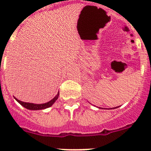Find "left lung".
I'll list each match as a JSON object with an SVG mask.
<instances>
[{
	"instance_id": "1",
	"label": "left lung",
	"mask_w": 151,
	"mask_h": 151,
	"mask_svg": "<svg viewBox=\"0 0 151 151\" xmlns=\"http://www.w3.org/2000/svg\"><path fill=\"white\" fill-rule=\"evenodd\" d=\"M117 107H119V106H117ZM117 107H115V108H117ZM112 109H114V108H112Z\"/></svg>"
}]
</instances>
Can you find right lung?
Returning a JSON list of instances; mask_svg holds the SVG:
<instances>
[{
	"instance_id": "add662e5",
	"label": "right lung",
	"mask_w": 151,
	"mask_h": 151,
	"mask_svg": "<svg viewBox=\"0 0 151 151\" xmlns=\"http://www.w3.org/2000/svg\"><path fill=\"white\" fill-rule=\"evenodd\" d=\"M59 95H60V92L57 93V95L54 97L52 100H50V101L47 103H45V104H33V103H27V102H23V101H21L17 99L16 98L14 97L15 100L18 101L22 106H24L26 109H29V110H40V109H47V108L50 107L52 105L55 103V101L56 100L58 99Z\"/></svg>"
}]
</instances>
